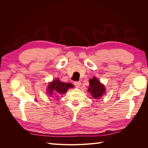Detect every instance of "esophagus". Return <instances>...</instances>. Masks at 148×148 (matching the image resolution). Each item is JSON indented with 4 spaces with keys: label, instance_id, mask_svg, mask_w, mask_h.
I'll return each instance as SVG.
<instances>
[{
    "label": "esophagus",
    "instance_id": "esophagus-1",
    "mask_svg": "<svg viewBox=\"0 0 148 148\" xmlns=\"http://www.w3.org/2000/svg\"><path fill=\"white\" fill-rule=\"evenodd\" d=\"M74 85L77 88H78V87H79L80 85H81V82H75Z\"/></svg>",
    "mask_w": 148,
    "mask_h": 148
}]
</instances>
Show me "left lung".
Returning <instances> with one entry per match:
<instances>
[{
  "label": "left lung",
  "instance_id": "1",
  "mask_svg": "<svg viewBox=\"0 0 148 148\" xmlns=\"http://www.w3.org/2000/svg\"><path fill=\"white\" fill-rule=\"evenodd\" d=\"M88 91L91 93L94 99H99L105 92V87L100 82L94 77L89 80V86Z\"/></svg>",
  "mask_w": 148,
  "mask_h": 148
}]
</instances>
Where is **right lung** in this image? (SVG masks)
I'll return each instance as SVG.
<instances>
[{"mask_svg":"<svg viewBox=\"0 0 148 148\" xmlns=\"http://www.w3.org/2000/svg\"><path fill=\"white\" fill-rule=\"evenodd\" d=\"M73 86L72 84L61 82L59 79H57L49 84L47 87L48 94L52 97L53 95H62L65 93L70 88H73Z\"/></svg>","mask_w":148,"mask_h":148,"instance_id":"add662e5","label":"right lung"}]
</instances>
